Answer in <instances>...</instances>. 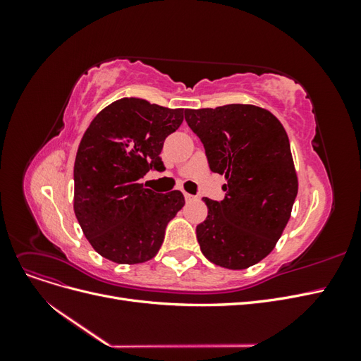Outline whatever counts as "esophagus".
Here are the masks:
<instances>
[{
    "instance_id": "obj_1",
    "label": "esophagus",
    "mask_w": 361,
    "mask_h": 361,
    "mask_svg": "<svg viewBox=\"0 0 361 361\" xmlns=\"http://www.w3.org/2000/svg\"><path fill=\"white\" fill-rule=\"evenodd\" d=\"M183 195H185V200H187V202H192L195 197H194V195H191V194H188V192H183Z\"/></svg>"
}]
</instances>
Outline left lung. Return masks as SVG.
Listing matches in <instances>:
<instances>
[{"label": "left lung", "mask_w": 361, "mask_h": 361, "mask_svg": "<svg viewBox=\"0 0 361 361\" xmlns=\"http://www.w3.org/2000/svg\"><path fill=\"white\" fill-rule=\"evenodd\" d=\"M204 147L209 169L224 174V199L204 197L207 216L195 227L212 264L244 269L274 248L298 192L285 128L269 111L232 104L185 110Z\"/></svg>", "instance_id": "8db88e82"}]
</instances>
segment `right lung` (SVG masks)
I'll return each mask as SVG.
<instances>
[{
  "instance_id": "right-lung-1",
  "label": "right lung",
  "mask_w": 361,
  "mask_h": 361,
  "mask_svg": "<svg viewBox=\"0 0 361 361\" xmlns=\"http://www.w3.org/2000/svg\"><path fill=\"white\" fill-rule=\"evenodd\" d=\"M182 120V108L122 97L87 128L75 158L73 209L85 238L108 260L141 264L154 257L185 204L180 191L161 194L140 183L149 170H164V140Z\"/></svg>"
}]
</instances>
